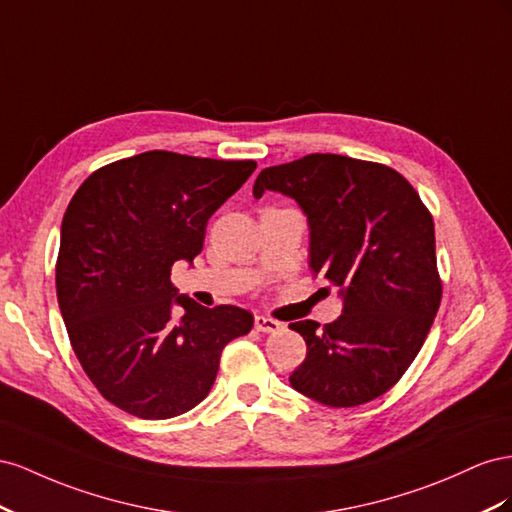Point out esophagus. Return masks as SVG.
Returning a JSON list of instances; mask_svg holds the SVG:
<instances>
[{
    "instance_id": "esophagus-1",
    "label": "esophagus",
    "mask_w": 512,
    "mask_h": 512,
    "mask_svg": "<svg viewBox=\"0 0 512 512\" xmlns=\"http://www.w3.org/2000/svg\"><path fill=\"white\" fill-rule=\"evenodd\" d=\"M255 328L259 332H279L283 328V324L272 317H266V315H255Z\"/></svg>"
}]
</instances>
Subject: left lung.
<instances>
[{"mask_svg":"<svg viewBox=\"0 0 512 512\" xmlns=\"http://www.w3.org/2000/svg\"><path fill=\"white\" fill-rule=\"evenodd\" d=\"M266 191L298 201L309 266L343 296L332 324H289L306 341L291 386L328 407L382 397L410 369L442 302L431 212L399 171L341 154L268 167L253 195Z\"/></svg>","mask_w":512,"mask_h":512,"instance_id":"left-lung-1","label":"left lung"}]
</instances>
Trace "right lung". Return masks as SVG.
I'll use <instances>...</instances> for the list:
<instances>
[{
  "label": "right lung",
  "instance_id": "right-lung-1",
  "mask_svg": "<svg viewBox=\"0 0 512 512\" xmlns=\"http://www.w3.org/2000/svg\"><path fill=\"white\" fill-rule=\"evenodd\" d=\"M255 167L152 150L96 169L70 199L57 302L85 375L120 410L145 420L193 410L223 347L251 332L240 306L178 296L171 268L201 253L208 218Z\"/></svg>",
  "mask_w": 512,
  "mask_h": 512
}]
</instances>
